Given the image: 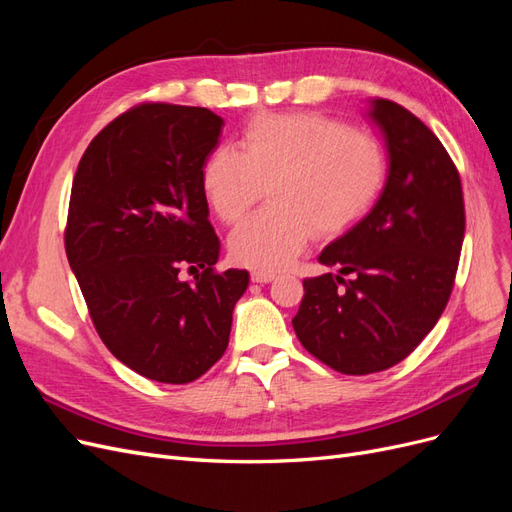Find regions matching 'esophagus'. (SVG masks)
<instances>
[{"mask_svg": "<svg viewBox=\"0 0 512 512\" xmlns=\"http://www.w3.org/2000/svg\"><path fill=\"white\" fill-rule=\"evenodd\" d=\"M273 280H275L273 271H265V269H254L252 271V282H256V284H269Z\"/></svg>", "mask_w": 512, "mask_h": 512, "instance_id": "obj_1", "label": "esophagus"}]
</instances>
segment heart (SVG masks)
<instances>
[{"mask_svg": "<svg viewBox=\"0 0 512 512\" xmlns=\"http://www.w3.org/2000/svg\"><path fill=\"white\" fill-rule=\"evenodd\" d=\"M241 151L218 147L203 166L215 215L239 222L273 188V207L239 224L230 256L252 269H282L312 232L333 237L371 207L384 179L374 136L314 113L262 115L245 128Z\"/></svg>", "mask_w": 512, "mask_h": 512, "instance_id": "1", "label": "heart"}]
</instances>
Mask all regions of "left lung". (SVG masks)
<instances>
[{"instance_id": "left-lung-1", "label": "left lung", "mask_w": 512, "mask_h": 512, "mask_svg": "<svg viewBox=\"0 0 512 512\" xmlns=\"http://www.w3.org/2000/svg\"><path fill=\"white\" fill-rule=\"evenodd\" d=\"M365 117L386 153L382 192L320 252V265L337 275L303 280L292 318L303 348L348 376L393 367L436 327L466 230L461 181L438 136L391 100L369 98Z\"/></svg>"}]
</instances>
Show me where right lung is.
<instances>
[{
  "mask_svg": "<svg viewBox=\"0 0 512 512\" xmlns=\"http://www.w3.org/2000/svg\"><path fill=\"white\" fill-rule=\"evenodd\" d=\"M222 128L209 108L141 104L89 143L74 175L70 269L106 348L156 382H192L220 359L250 284L243 269L213 271L203 166Z\"/></svg>",
  "mask_w": 512,
  "mask_h": 512,
  "instance_id": "right-lung-1",
  "label": "right lung"
}]
</instances>
